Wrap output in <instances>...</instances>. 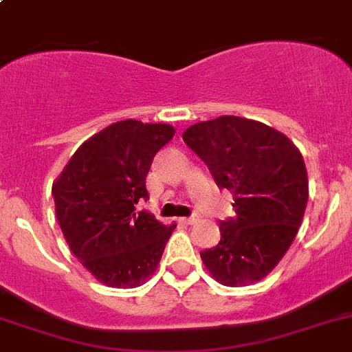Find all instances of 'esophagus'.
I'll return each instance as SVG.
<instances>
[{
  "instance_id": "34e87169",
  "label": "esophagus",
  "mask_w": 352,
  "mask_h": 352,
  "mask_svg": "<svg viewBox=\"0 0 352 352\" xmlns=\"http://www.w3.org/2000/svg\"><path fill=\"white\" fill-rule=\"evenodd\" d=\"M180 223H184V225H192L194 221H197L196 216H190V218H179Z\"/></svg>"
}]
</instances>
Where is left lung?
Returning <instances> with one entry per match:
<instances>
[{
	"mask_svg": "<svg viewBox=\"0 0 352 352\" xmlns=\"http://www.w3.org/2000/svg\"><path fill=\"white\" fill-rule=\"evenodd\" d=\"M182 138L235 201V216L219 223L221 240L201 252L202 262L225 286L261 281L291 247L303 219V156L283 133L236 116L194 124Z\"/></svg>",
	"mask_w": 352,
	"mask_h": 352,
	"instance_id": "1",
	"label": "left lung"
}]
</instances>
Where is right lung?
<instances>
[{
    "mask_svg": "<svg viewBox=\"0 0 352 352\" xmlns=\"http://www.w3.org/2000/svg\"><path fill=\"white\" fill-rule=\"evenodd\" d=\"M173 134L168 124H112L78 148L52 186L71 252L104 285L140 286L162 258L175 225L138 204L148 201L146 175Z\"/></svg>",
    "mask_w": 352,
    "mask_h": 352,
    "instance_id": "right-lung-1",
    "label": "right lung"
}]
</instances>
